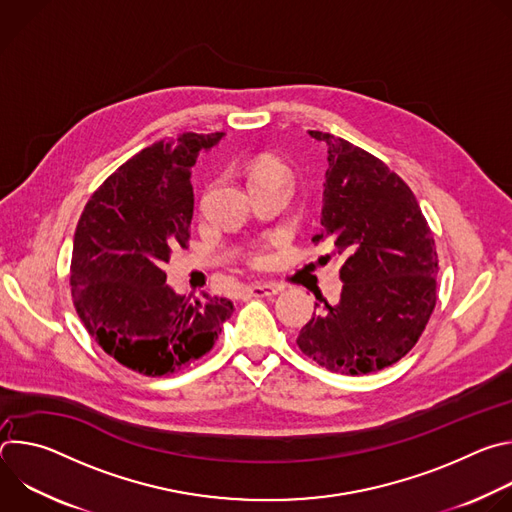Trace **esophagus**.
<instances>
[{
	"mask_svg": "<svg viewBox=\"0 0 512 512\" xmlns=\"http://www.w3.org/2000/svg\"><path fill=\"white\" fill-rule=\"evenodd\" d=\"M279 291L277 285H269V283H255L251 287H247V294L251 298H273Z\"/></svg>",
	"mask_w": 512,
	"mask_h": 512,
	"instance_id": "esophagus-1",
	"label": "esophagus"
}]
</instances>
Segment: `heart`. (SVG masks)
Listing matches in <instances>:
<instances>
[{
  "mask_svg": "<svg viewBox=\"0 0 512 512\" xmlns=\"http://www.w3.org/2000/svg\"><path fill=\"white\" fill-rule=\"evenodd\" d=\"M271 168H277L275 164H261V166H257L253 172H251V176H255V174H261V172H265V170H271ZM261 261V255H255V263H259Z\"/></svg>",
  "mask_w": 512,
  "mask_h": 512,
  "instance_id": "obj_1",
  "label": "heart"
}]
</instances>
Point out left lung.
<instances>
[{
	"instance_id": "1",
	"label": "left lung",
	"mask_w": 512,
	"mask_h": 512,
	"mask_svg": "<svg viewBox=\"0 0 512 512\" xmlns=\"http://www.w3.org/2000/svg\"><path fill=\"white\" fill-rule=\"evenodd\" d=\"M328 148L322 231L312 241L342 257L340 302L300 330L320 367L367 375L391 367L419 340L435 308L437 253L411 188L346 139L310 131Z\"/></svg>"
}]
</instances>
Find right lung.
I'll use <instances>...</instances> for the list:
<instances>
[{"label":"right lung","instance_id":"right-lung-1","mask_svg":"<svg viewBox=\"0 0 512 512\" xmlns=\"http://www.w3.org/2000/svg\"><path fill=\"white\" fill-rule=\"evenodd\" d=\"M225 133H182L141 150L87 202L72 241L70 287L95 342L123 367L162 377L204 356L233 302H188L166 285L164 265L186 247L194 212L192 166Z\"/></svg>","mask_w":512,"mask_h":512}]
</instances>
